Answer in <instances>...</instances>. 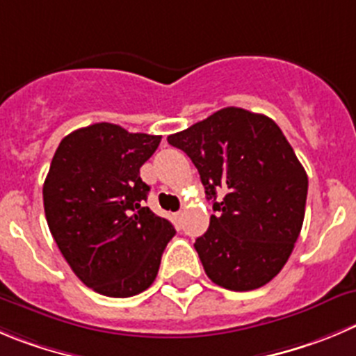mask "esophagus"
Wrapping results in <instances>:
<instances>
[{
  "mask_svg": "<svg viewBox=\"0 0 356 356\" xmlns=\"http://www.w3.org/2000/svg\"><path fill=\"white\" fill-rule=\"evenodd\" d=\"M175 218H177V219L181 218V212H177V214H175Z\"/></svg>",
  "mask_w": 356,
  "mask_h": 356,
  "instance_id": "34e87169",
  "label": "esophagus"
}]
</instances>
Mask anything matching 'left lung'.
Instances as JSON below:
<instances>
[{
    "mask_svg": "<svg viewBox=\"0 0 356 356\" xmlns=\"http://www.w3.org/2000/svg\"><path fill=\"white\" fill-rule=\"evenodd\" d=\"M167 140L191 158L212 200L209 230L195 242L205 274L232 291L267 284L293 251L307 198V174L281 128L227 107Z\"/></svg>",
    "mask_w": 356,
    "mask_h": 356,
    "instance_id": "1",
    "label": "left lung"
}]
</instances>
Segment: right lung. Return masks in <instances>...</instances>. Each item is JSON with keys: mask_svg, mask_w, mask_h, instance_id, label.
I'll return each mask as SVG.
<instances>
[{"mask_svg": "<svg viewBox=\"0 0 356 356\" xmlns=\"http://www.w3.org/2000/svg\"><path fill=\"white\" fill-rule=\"evenodd\" d=\"M161 137L111 122L75 129L61 140L43 182L49 230L72 270L105 297L126 298L154 283L175 235L149 207L140 167Z\"/></svg>", "mask_w": 356, "mask_h": 356, "instance_id": "obj_1", "label": "right lung"}]
</instances>
